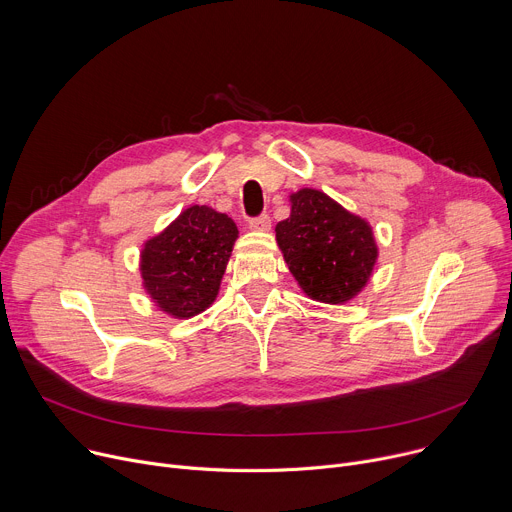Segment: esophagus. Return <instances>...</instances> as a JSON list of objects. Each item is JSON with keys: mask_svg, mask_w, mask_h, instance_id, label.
I'll list each match as a JSON object with an SVG mask.
<instances>
[{"mask_svg": "<svg viewBox=\"0 0 512 512\" xmlns=\"http://www.w3.org/2000/svg\"><path fill=\"white\" fill-rule=\"evenodd\" d=\"M249 229L257 233H267L271 229V218L267 214H259L249 221Z\"/></svg>", "mask_w": 512, "mask_h": 512, "instance_id": "esophagus-1", "label": "esophagus"}]
</instances>
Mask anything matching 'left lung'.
Returning a JSON list of instances; mask_svg holds the SVG:
<instances>
[{
  "mask_svg": "<svg viewBox=\"0 0 512 512\" xmlns=\"http://www.w3.org/2000/svg\"><path fill=\"white\" fill-rule=\"evenodd\" d=\"M289 200L291 214L277 223L275 239L291 275L316 302L352 300L379 257L371 225L314 188H302Z\"/></svg>",
  "mask_w": 512,
  "mask_h": 512,
  "instance_id": "1",
  "label": "left lung"
}]
</instances>
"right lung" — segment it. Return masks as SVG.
Returning a JSON list of instances; mask_svg holds the SVG:
<instances>
[{"mask_svg": "<svg viewBox=\"0 0 512 512\" xmlns=\"http://www.w3.org/2000/svg\"><path fill=\"white\" fill-rule=\"evenodd\" d=\"M233 218L190 206L141 249V277L156 306L180 320L204 312L218 296L233 245Z\"/></svg>", "mask_w": 512, "mask_h": 512, "instance_id": "obj_1", "label": "right lung"}]
</instances>
